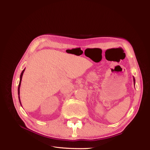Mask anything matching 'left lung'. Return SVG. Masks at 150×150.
Segmentation results:
<instances>
[{
  "label": "left lung",
  "instance_id": "obj_1",
  "mask_svg": "<svg viewBox=\"0 0 150 150\" xmlns=\"http://www.w3.org/2000/svg\"><path fill=\"white\" fill-rule=\"evenodd\" d=\"M133 81H134V86H135V79H134V77H133Z\"/></svg>",
  "mask_w": 150,
  "mask_h": 150
}]
</instances>
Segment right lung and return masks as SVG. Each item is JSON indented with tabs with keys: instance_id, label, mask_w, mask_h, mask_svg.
Masks as SVG:
<instances>
[{
	"instance_id": "obj_1",
	"label": "right lung",
	"mask_w": 150,
	"mask_h": 150,
	"mask_svg": "<svg viewBox=\"0 0 150 150\" xmlns=\"http://www.w3.org/2000/svg\"><path fill=\"white\" fill-rule=\"evenodd\" d=\"M25 69L22 71L21 76H20V81H19V86H18V95H19V103L21 104V105L22 106L21 104V99H20V87H21V81H22V76H23V73L25 71Z\"/></svg>"
}]
</instances>
